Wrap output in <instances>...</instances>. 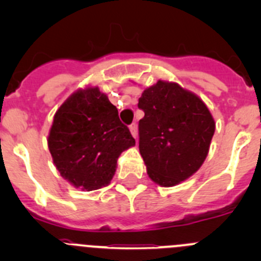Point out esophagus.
Listing matches in <instances>:
<instances>
[{"instance_id":"1","label":"esophagus","mask_w":261,"mask_h":261,"mask_svg":"<svg viewBox=\"0 0 261 261\" xmlns=\"http://www.w3.org/2000/svg\"><path fill=\"white\" fill-rule=\"evenodd\" d=\"M130 133H131V135L134 136V138H138V127H136V125L135 123H133V125H130Z\"/></svg>"}]
</instances>
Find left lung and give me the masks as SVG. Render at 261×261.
<instances>
[{"label": "left lung", "mask_w": 261, "mask_h": 261, "mask_svg": "<svg viewBox=\"0 0 261 261\" xmlns=\"http://www.w3.org/2000/svg\"><path fill=\"white\" fill-rule=\"evenodd\" d=\"M139 109V150L147 175L162 187L188 179L210 151L216 123L208 107L178 83L159 80L144 89Z\"/></svg>", "instance_id": "obj_1"}]
</instances>
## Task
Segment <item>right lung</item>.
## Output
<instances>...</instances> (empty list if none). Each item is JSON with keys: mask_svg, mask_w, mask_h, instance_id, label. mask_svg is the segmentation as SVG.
<instances>
[{"mask_svg": "<svg viewBox=\"0 0 261 261\" xmlns=\"http://www.w3.org/2000/svg\"><path fill=\"white\" fill-rule=\"evenodd\" d=\"M135 145L127 126L97 86L73 92L57 110L48 136L60 175L82 191L107 186L121 152Z\"/></svg>", "mask_w": 261, "mask_h": 261, "instance_id": "1", "label": "right lung"}]
</instances>
